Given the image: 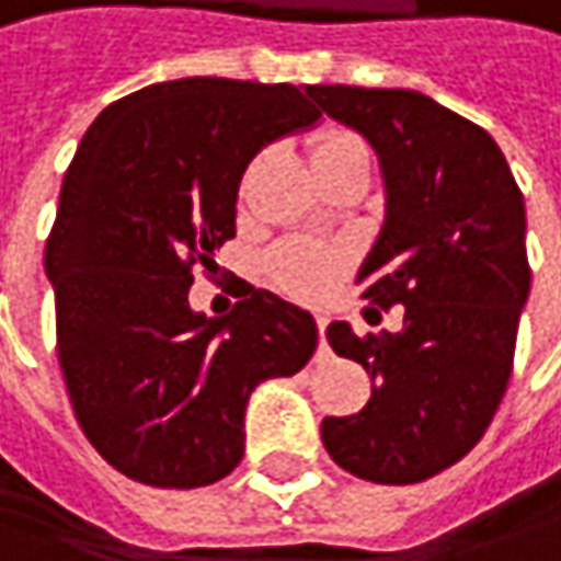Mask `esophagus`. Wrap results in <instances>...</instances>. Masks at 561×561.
Instances as JSON below:
<instances>
[{"mask_svg":"<svg viewBox=\"0 0 561 561\" xmlns=\"http://www.w3.org/2000/svg\"><path fill=\"white\" fill-rule=\"evenodd\" d=\"M328 324H331V318H328V314H318V333H321V346H328Z\"/></svg>","mask_w":561,"mask_h":561,"instance_id":"1","label":"esophagus"}]
</instances>
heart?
Segmentation results:
<instances>
[{
	"mask_svg": "<svg viewBox=\"0 0 561 561\" xmlns=\"http://www.w3.org/2000/svg\"><path fill=\"white\" fill-rule=\"evenodd\" d=\"M346 153H366L363 140L350 130H328L314 144V163L336 160ZM270 279L276 282L285 295L295 298H321L331 288L336 276L346 270V253L331 243H314V240H288L279 243L266 263Z\"/></svg>",
	"mask_w": 561,
	"mask_h": 561,
	"instance_id": "heart-1",
	"label": "heart"
}]
</instances>
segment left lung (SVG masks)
<instances>
[{
    "instance_id": "obj_1",
    "label": "left lung",
    "mask_w": 561,
    "mask_h": 561,
    "mask_svg": "<svg viewBox=\"0 0 561 561\" xmlns=\"http://www.w3.org/2000/svg\"><path fill=\"white\" fill-rule=\"evenodd\" d=\"M308 95L379 153L385 225L356 282L366 318L404 308L401 333L328 328L333 353L376 385L359 414L324 417L321 439L356 479L424 482L482 439L511 379L530 295L524 195L494 137L431 95L363 85Z\"/></svg>"
}]
</instances>
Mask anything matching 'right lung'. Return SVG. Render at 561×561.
<instances>
[{
  "mask_svg": "<svg viewBox=\"0 0 561 561\" xmlns=\"http://www.w3.org/2000/svg\"><path fill=\"white\" fill-rule=\"evenodd\" d=\"M321 112L288 82L188 77L112 102L64 176L44 270L79 427L134 482L202 488L243 459V411L318 346L308 311L243 285L225 318L188 308L195 266L237 233V188Z\"/></svg>",
  "mask_w": 561,
  "mask_h": 561,
  "instance_id": "add662e5",
  "label": "right lung"
}]
</instances>
